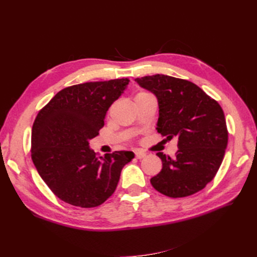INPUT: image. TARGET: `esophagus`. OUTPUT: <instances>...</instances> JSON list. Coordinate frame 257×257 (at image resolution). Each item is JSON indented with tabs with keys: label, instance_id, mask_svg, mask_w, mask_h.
Returning <instances> with one entry per match:
<instances>
[{
	"label": "esophagus",
	"instance_id": "esophagus-1",
	"mask_svg": "<svg viewBox=\"0 0 257 257\" xmlns=\"http://www.w3.org/2000/svg\"><path fill=\"white\" fill-rule=\"evenodd\" d=\"M146 156L147 154L144 151H136V158H137V159H143Z\"/></svg>",
	"mask_w": 257,
	"mask_h": 257
}]
</instances>
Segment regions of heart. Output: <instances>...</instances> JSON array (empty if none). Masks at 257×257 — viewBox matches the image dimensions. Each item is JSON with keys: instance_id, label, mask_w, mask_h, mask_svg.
<instances>
[{"instance_id": "obj_1", "label": "heart", "mask_w": 257, "mask_h": 257, "mask_svg": "<svg viewBox=\"0 0 257 257\" xmlns=\"http://www.w3.org/2000/svg\"><path fill=\"white\" fill-rule=\"evenodd\" d=\"M141 94H144V92H141Z\"/></svg>"}]
</instances>
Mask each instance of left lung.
Listing matches in <instances>:
<instances>
[{"label": "left lung", "instance_id": "8db88e82", "mask_svg": "<svg viewBox=\"0 0 257 257\" xmlns=\"http://www.w3.org/2000/svg\"><path fill=\"white\" fill-rule=\"evenodd\" d=\"M135 81L157 98L158 133L178 137L176 157L157 154L162 169L150 179L152 187L170 198L199 192L215 177L224 158L228 134L221 106L189 80L158 74Z\"/></svg>", "mask_w": 257, "mask_h": 257}]
</instances>
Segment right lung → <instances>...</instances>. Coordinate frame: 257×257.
<instances>
[{"instance_id":"1","label":"right lung","mask_w":257,"mask_h":257,"mask_svg":"<svg viewBox=\"0 0 257 257\" xmlns=\"http://www.w3.org/2000/svg\"><path fill=\"white\" fill-rule=\"evenodd\" d=\"M128 78L67 87L38 112L32 128V160L57 198L80 207L102 204L117 188L133 151L100 156L89 141L105 124L109 107Z\"/></svg>"}]
</instances>
